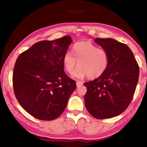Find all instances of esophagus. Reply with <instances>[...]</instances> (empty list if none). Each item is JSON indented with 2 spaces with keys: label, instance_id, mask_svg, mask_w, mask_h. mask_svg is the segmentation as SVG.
<instances>
[{
  "label": "esophagus",
  "instance_id": "esophagus-1",
  "mask_svg": "<svg viewBox=\"0 0 147 147\" xmlns=\"http://www.w3.org/2000/svg\"><path fill=\"white\" fill-rule=\"evenodd\" d=\"M76 84H77V87L81 86H82V85H83V82H81V81H77Z\"/></svg>",
  "mask_w": 147,
  "mask_h": 147
}]
</instances>
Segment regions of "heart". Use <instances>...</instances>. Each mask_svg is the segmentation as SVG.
Wrapping results in <instances>:
<instances>
[{
    "mask_svg": "<svg viewBox=\"0 0 147 147\" xmlns=\"http://www.w3.org/2000/svg\"><path fill=\"white\" fill-rule=\"evenodd\" d=\"M109 60L106 50L90 41L77 42L72 47V53L67 52L63 56L64 66L68 73L73 72L78 62L79 66L73 74V77L77 79L100 77L107 70Z\"/></svg>",
    "mask_w": 147,
    "mask_h": 147,
    "instance_id": "heart-1",
    "label": "heart"
}]
</instances>
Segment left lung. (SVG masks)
Here are the masks:
<instances>
[{
	"mask_svg": "<svg viewBox=\"0 0 147 147\" xmlns=\"http://www.w3.org/2000/svg\"><path fill=\"white\" fill-rule=\"evenodd\" d=\"M95 43L109 53V65L98 78L86 82L87 111L99 119L122 113L132 100L139 79V66L132 51L113 38H97Z\"/></svg>",
	"mask_w": 147,
	"mask_h": 147,
	"instance_id": "obj_1",
	"label": "left lung"
}]
</instances>
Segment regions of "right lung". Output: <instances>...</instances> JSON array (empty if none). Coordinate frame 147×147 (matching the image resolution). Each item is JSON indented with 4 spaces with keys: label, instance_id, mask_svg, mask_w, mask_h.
I'll list each match as a JSON object with an SVG mask.
<instances>
[{
    "label": "right lung",
    "instance_id": "1",
    "mask_svg": "<svg viewBox=\"0 0 147 147\" xmlns=\"http://www.w3.org/2000/svg\"><path fill=\"white\" fill-rule=\"evenodd\" d=\"M72 42L69 36L37 42L16 59L12 79L15 96L36 119L50 121L60 116L77 87L64 72L63 56Z\"/></svg>",
    "mask_w": 147,
    "mask_h": 147
}]
</instances>
